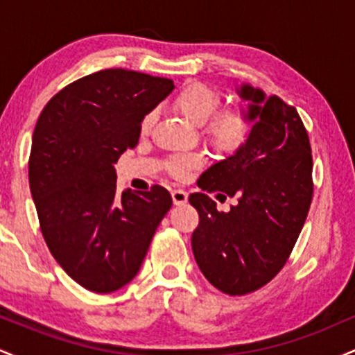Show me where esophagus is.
<instances>
[{"label": "esophagus", "instance_id": "34e87169", "mask_svg": "<svg viewBox=\"0 0 355 355\" xmlns=\"http://www.w3.org/2000/svg\"><path fill=\"white\" fill-rule=\"evenodd\" d=\"M172 198L175 205H183V203L187 202V198H189V193H187L183 189H175L172 191Z\"/></svg>", "mask_w": 355, "mask_h": 355}]
</instances>
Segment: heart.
<instances>
[{"label":"heart","instance_id":"heart-1","mask_svg":"<svg viewBox=\"0 0 355 355\" xmlns=\"http://www.w3.org/2000/svg\"><path fill=\"white\" fill-rule=\"evenodd\" d=\"M220 93L203 81H189L178 89L173 107L193 125H200L202 137L214 148L223 153H235L247 144L254 126V118L245 105L220 107ZM155 112L141 118L140 132L148 133L155 123ZM202 155H177L166 164V170L175 178H185L191 168L202 165Z\"/></svg>","mask_w":355,"mask_h":355}]
</instances>
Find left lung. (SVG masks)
Returning <instances> with one entry per match:
<instances>
[{
	"label": "left lung",
	"instance_id": "8db88e82",
	"mask_svg": "<svg viewBox=\"0 0 355 355\" xmlns=\"http://www.w3.org/2000/svg\"><path fill=\"white\" fill-rule=\"evenodd\" d=\"M254 101L247 144L202 175V191L189 202L198 211L191 234L195 260L205 279L229 295L259 291L282 270L311 209L312 150L297 110L280 96L242 87ZM237 196L220 212L207 193Z\"/></svg>",
	"mask_w": 355,
	"mask_h": 355
}]
</instances>
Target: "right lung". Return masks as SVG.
Returning <instances> with one entry per match:
<instances>
[{"label":"right lung","instance_id":"obj_1","mask_svg":"<svg viewBox=\"0 0 355 355\" xmlns=\"http://www.w3.org/2000/svg\"><path fill=\"white\" fill-rule=\"evenodd\" d=\"M172 89L168 78L110 68L60 89L36 121L28 177L40 229L61 268L89 292L110 294L138 274L172 207L162 185L118 193L113 166Z\"/></svg>","mask_w":355,"mask_h":355}]
</instances>
